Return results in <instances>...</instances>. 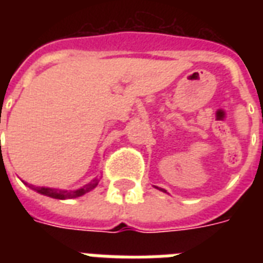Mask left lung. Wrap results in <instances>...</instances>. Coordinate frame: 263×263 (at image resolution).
<instances>
[{"label":"left lung","mask_w":263,"mask_h":263,"mask_svg":"<svg viewBox=\"0 0 263 263\" xmlns=\"http://www.w3.org/2000/svg\"><path fill=\"white\" fill-rule=\"evenodd\" d=\"M156 188H158V187H156ZM158 190H161V191H164V192H166V191H165V190H164V188H158Z\"/></svg>","instance_id":"obj_1"}]
</instances>
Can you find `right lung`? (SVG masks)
I'll list each match as a JSON object with an SVG mask.
<instances>
[{"label":"right lung","instance_id":"right-lung-1","mask_svg":"<svg viewBox=\"0 0 263 263\" xmlns=\"http://www.w3.org/2000/svg\"><path fill=\"white\" fill-rule=\"evenodd\" d=\"M98 179H94L88 184L83 185L79 190H73V191H63V190H54V188L47 187H34V190L42 195L50 196V198H55V199H73V198H79V196L87 194L88 191L94 190L98 185Z\"/></svg>","mask_w":263,"mask_h":263}]
</instances>
